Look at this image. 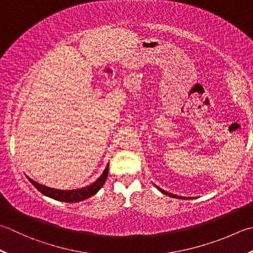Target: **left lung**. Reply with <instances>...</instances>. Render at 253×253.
Returning <instances> with one entry per match:
<instances>
[{
	"label": "left lung",
	"mask_w": 253,
	"mask_h": 253,
	"mask_svg": "<svg viewBox=\"0 0 253 253\" xmlns=\"http://www.w3.org/2000/svg\"><path fill=\"white\" fill-rule=\"evenodd\" d=\"M158 190H160V191L163 193V194H166V195H169V196H171V197H175V199H185V197L177 196V195H174V194H171V193H168V192H166V191H163V190L159 189V187H158Z\"/></svg>",
	"instance_id": "1"
}]
</instances>
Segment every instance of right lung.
<instances>
[{"label": "right lung", "mask_w": 253, "mask_h": 253, "mask_svg": "<svg viewBox=\"0 0 253 253\" xmlns=\"http://www.w3.org/2000/svg\"><path fill=\"white\" fill-rule=\"evenodd\" d=\"M108 166L105 168L103 174L98 177V179L92 183L91 185H88L86 187H83V189L80 190H71V191H62V190H56V189H51V187H47L44 185L39 184L36 181H34L32 179H29L27 176V179L31 181L32 184L36 187V189L42 193L43 195H46L48 197H51L53 200L57 201H61V202H67V203H77V202H81L88 199V197L93 196L94 194H96L98 190L104 185L105 183L107 175H108Z\"/></svg>", "instance_id": "1"}]
</instances>
